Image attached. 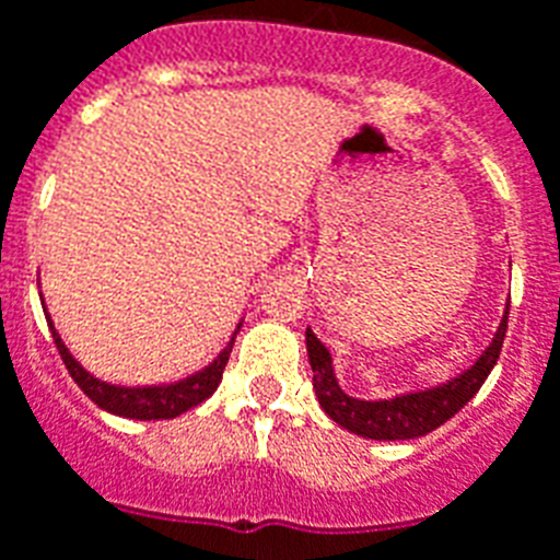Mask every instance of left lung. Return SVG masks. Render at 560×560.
<instances>
[{"mask_svg":"<svg viewBox=\"0 0 560 560\" xmlns=\"http://www.w3.org/2000/svg\"><path fill=\"white\" fill-rule=\"evenodd\" d=\"M506 314H503L501 329L492 337L489 349L480 354V360L472 369H466L460 377L443 383V386H435V389L415 392V395L409 392V395L392 397V400H358V397L346 395L337 386L329 349L314 337L312 329H306L314 392H317L323 412L343 429L354 432V435L372 438V441H412V438L429 435L432 429L443 427L446 420L455 418L478 395V389L489 377L498 358H501L503 337H506Z\"/></svg>","mask_w":560,"mask_h":560,"instance_id":"obj_1","label":"left lung"}]
</instances>
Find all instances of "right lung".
Listing matches in <instances>:
<instances>
[{
	"instance_id": "1",
	"label": "right lung",
	"mask_w": 560,
	"mask_h": 560,
	"mask_svg": "<svg viewBox=\"0 0 560 560\" xmlns=\"http://www.w3.org/2000/svg\"><path fill=\"white\" fill-rule=\"evenodd\" d=\"M48 317V314H45ZM50 326V335H54V343L59 349V358H62L65 369L71 372L73 383L85 392L91 400H94L100 409L110 415H119V418H133V420H165V418H177V415L188 412L194 406H200L206 397L214 395V389L223 381V369L229 363L231 346H234V337L231 343L225 346L223 352L217 354L214 363H208L202 372L191 374V377H183L177 383H165V386H114V383H105L100 377H94L91 372L73 360V354L65 349L62 337L57 335L54 323Z\"/></svg>"
}]
</instances>
